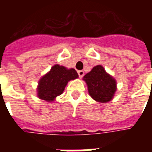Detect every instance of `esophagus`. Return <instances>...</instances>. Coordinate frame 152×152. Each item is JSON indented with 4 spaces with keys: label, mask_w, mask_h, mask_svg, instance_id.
Listing matches in <instances>:
<instances>
[{
    "label": "esophagus",
    "mask_w": 152,
    "mask_h": 152,
    "mask_svg": "<svg viewBox=\"0 0 152 152\" xmlns=\"http://www.w3.org/2000/svg\"><path fill=\"white\" fill-rule=\"evenodd\" d=\"M77 72H78V75H79L80 78H82L83 76H84V75H85V72H84L83 70H80V71H78Z\"/></svg>",
    "instance_id": "34e87169"
}]
</instances>
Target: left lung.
<instances>
[{
    "label": "left lung",
    "mask_w": 152,
    "mask_h": 152,
    "mask_svg": "<svg viewBox=\"0 0 152 152\" xmlns=\"http://www.w3.org/2000/svg\"><path fill=\"white\" fill-rule=\"evenodd\" d=\"M90 97L96 102L105 103L114 98L117 83L114 77L106 72L102 65H97L83 77Z\"/></svg>",
    "instance_id": "left-lung-1"
}]
</instances>
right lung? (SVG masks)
Masks as SVG:
<instances>
[{
	"mask_svg": "<svg viewBox=\"0 0 152 152\" xmlns=\"http://www.w3.org/2000/svg\"><path fill=\"white\" fill-rule=\"evenodd\" d=\"M79 77L74 68H66L58 64L53 65L50 72L45 74L38 81L37 95L40 99L53 102L61 95L70 80Z\"/></svg>",
	"mask_w": 152,
	"mask_h": 152,
	"instance_id": "right-lung-1",
	"label": "right lung"
}]
</instances>
